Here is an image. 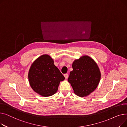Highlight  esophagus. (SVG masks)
Segmentation results:
<instances>
[{"label": "esophagus", "mask_w": 127, "mask_h": 127, "mask_svg": "<svg viewBox=\"0 0 127 127\" xmlns=\"http://www.w3.org/2000/svg\"><path fill=\"white\" fill-rule=\"evenodd\" d=\"M64 77L65 78V79H67L68 77V74H64Z\"/></svg>", "instance_id": "34e87169"}]
</instances>
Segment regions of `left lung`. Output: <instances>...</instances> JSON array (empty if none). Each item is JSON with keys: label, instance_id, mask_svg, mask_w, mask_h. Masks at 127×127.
<instances>
[{"label": "left lung", "instance_id": "8db88e82", "mask_svg": "<svg viewBox=\"0 0 127 127\" xmlns=\"http://www.w3.org/2000/svg\"><path fill=\"white\" fill-rule=\"evenodd\" d=\"M73 70L70 71L68 81L75 94L84 97L94 91L99 83L101 74L98 66L92 58L83 56L75 60Z\"/></svg>", "mask_w": 127, "mask_h": 127}]
</instances>
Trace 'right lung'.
<instances>
[{"instance_id": "add662e5", "label": "right lung", "mask_w": 127, "mask_h": 127, "mask_svg": "<svg viewBox=\"0 0 127 127\" xmlns=\"http://www.w3.org/2000/svg\"><path fill=\"white\" fill-rule=\"evenodd\" d=\"M28 79L34 92L42 96L48 97L57 92L60 81L64 80L65 77L53 64V59L44 55L32 63Z\"/></svg>"}]
</instances>
